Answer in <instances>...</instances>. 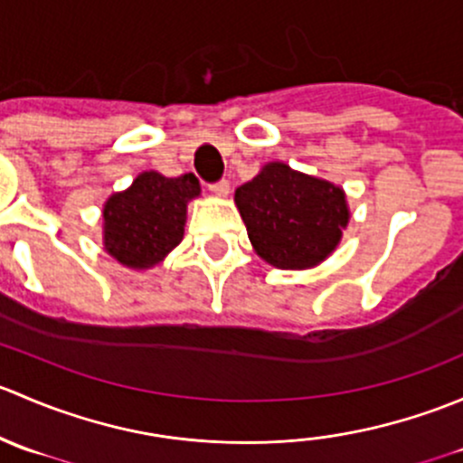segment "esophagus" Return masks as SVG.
<instances>
[{"instance_id":"esophagus-1","label":"esophagus","mask_w":463,"mask_h":463,"mask_svg":"<svg viewBox=\"0 0 463 463\" xmlns=\"http://www.w3.org/2000/svg\"><path fill=\"white\" fill-rule=\"evenodd\" d=\"M210 190H213L217 197H226V194L231 193V184H228L226 179H219V181H214V184H210Z\"/></svg>"}]
</instances>
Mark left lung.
Here are the masks:
<instances>
[{"label":"left lung","instance_id":"1","mask_svg":"<svg viewBox=\"0 0 463 463\" xmlns=\"http://www.w3.org/2000/svg\"><path fill=\"white\" fill-rule=\"evenodd\" d=\"M235 203L261 260L278 269H309L340 241L349 210L343 190L270 163L237 188Z\"/></svg>","mask_w":463,"mask_h":463}]
</instances>
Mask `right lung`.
<instances>
[{
    "label": "right lung",
    "mask_w": 463,
    "mask_h": 463,
    "mask_svg": "<svg viewBox=\"0 0 463 463\" xmlns=\"http://www.w3.org/2000/svg\"><path fill=\"white\" fill-rule=\"evenodd\" d=\"M197 194L194 175H138L132 188L111 194L102 210L107 253L132 269L158 264L184 240L185 205Z\"/></svg>",
    "instance_id": "1"
}]
</instances>
